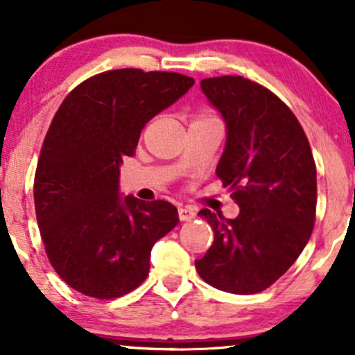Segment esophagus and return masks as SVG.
Wrapping results in <instances>:
<instances>
[{"instance_id": "1", "label": "esophagus", "mask_w": 355, "mask_h": 355, "mask_svg": "<svg viewBox=\"0 0 355 355\" xmlns=\"http://www.w3.org/2000/svg\"><path fill=\"white\" fill-rule=\"evenodd\" d=\"M178 213H179V220H181V222H189V220H193L194 216H196V211L188 207L179 208Z\"/></svg>"}]
</instances>
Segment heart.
<instances>
[{
	"label": "heart",
	"instance_id": "1",
	"mask_svg": "<svg viewBox=\"0 0 355 355\" xmlns=\"http://www.w3.org/2000/svg\"><path fill=\"white\" fill-rule=\"evenodd\" d=\"M205 120H218V118H216L215 113L209 112V110H203V112H200L196 116H194L193 121H205Z\"/></svg>",
	"mask_w": 355,
	"mask_h": 355
}]
</instances>
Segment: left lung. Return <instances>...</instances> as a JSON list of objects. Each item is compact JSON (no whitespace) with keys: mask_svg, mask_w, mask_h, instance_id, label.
Masks as SVG:
<instances>
[{"mask_svg":"<svg viewBox=\"0 0 355 355\" xmlns=\"http://www.w3.org/2000/svg\"><path fill=\"white\" fill-rule=\"evenodd\" d=\"M201 91L223 116L225 150L216 166L239 205L237 218L208 208L198 215L215 240L198 274L213 288L254 295L276 283L310 240L316 211V167L298 118L264 86L222 76Z\"/></svg>","mask_w":355,"mask_h":355,"instance_id":"obj_1","label":"left lung"}]
</instances>
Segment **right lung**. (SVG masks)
Instances as JSON below:
<instances>
[{
    "label": "right lung",
    "mask_w": 355,
    "mask_h": 355,
    "mask_svg": "<svg viewBox=\"0 0 355 355\" xmlns=\"http://www.w3.org/2000/svg\"><path fill=\"white\" fill-rule=\"evenodd\" d=\"M194 85L178 72L116 69L76 86L57 110L37 162L45 252L71 288L113 300L146 281L154 243L179 223L167 201L120 194V166L142 128Z\"/></svg>",
    "instance_id": "add662e5"
}]
</instances>
